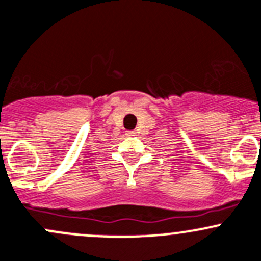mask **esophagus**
<instances>
[{
  "label": "esophagus",
  "mask_w": 261,
  "mask_h": 261,
  "mask_svg": "<svg viewBox=\"0 0 261 261\" xmlns=\"http://www.w3.org/2000/svg\"><path fill=\"white\" fill-rule=\"evenodd\" d=\"M125 134H127V136H134V134H136V132H134V130H127V133H125Z\"/></svg>",
  "instance_id": "1"
}]
</instances>
